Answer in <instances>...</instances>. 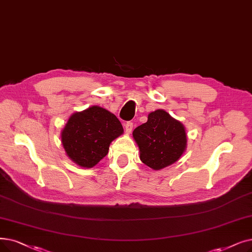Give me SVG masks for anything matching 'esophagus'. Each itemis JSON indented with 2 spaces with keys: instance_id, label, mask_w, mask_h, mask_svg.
Instances as JSON below:
<instances>
[{
  "instance_id": "esophagus-1",
  "label": "esophagus",
  "mask_w": 252,
  "mask_h": 252,
  "mask_svg": "<svg viewBox=\"0 0 252 252\" xmlns=\"http://www.w3.org/2000/svg\"><path fill=\"white\" fill-rule=\"evenodd\" d=\"M133 127H134V124L132 122H127L125 126V128H126V134H130L132 133L133 130Z\"/></svg>"
}]
</instances>
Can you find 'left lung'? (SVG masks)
Instances as JSON below:
<instances>
[{"mask_svg":"<svg viewBox=\"0 0 252 252\" xmlns=\"http://www.w3.org/2000/svg\"><path fill=\"white\" fill-rule=\"evenodd\" d=\"M133 137L140 149V159L153 170L177 161L187 148L183 125L160 109L151 112L147 122L134 129Z\"/></svg>","mask_w":252,"mask_h":252,"instance_id":"1","label":"left lung"}]
</instances>
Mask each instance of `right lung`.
Returning a JSON list of instances; mask_svg holds the SVG:
<instances>
[{
  "label": "right lung",
  "instance_id": "1",
  "mask_svg": "<svg viewBox=\"0 0 252 252\" xmlns=\"http://www.w3.org/2000/svg\"><path fill=\"white\" fill-rule=\"evenodd\" d=\"M123 133V126L114 114L93 106L69 118L62 132V143L74 162L92 168L107 156L109 145Z\"/></svg>",
  "mask_w": 252,
  "mask_h": 252
}]
</instances>
